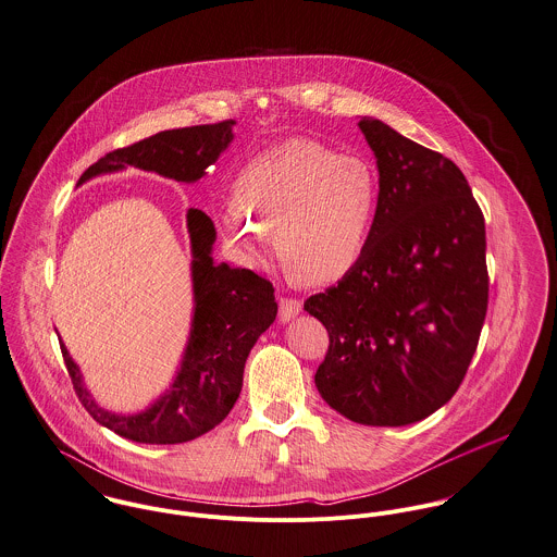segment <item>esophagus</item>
Wrapping results in <instances>:
<instances>
[{
    "label": "esophagus",
    "instance_id": "esophagus-1",
    "mask_svg": "<svg viewBox=\"0 0 557 557\" xmlns=\"http://www.w3.org/2000/svg\"><path fill=\"white\" fill-rule=\"evenodd\" d=\"M301 314V301L297 299H280V321L288 323Z\"/></svg>",
    "mask_w": 557,
    "mask_h": 557
}]
</instances>
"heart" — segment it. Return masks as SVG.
Masks as SVG:
<instances>
[{
    "label": "heart",
    "mask_w": 557,
    "mask_h": 557,
    "mask_svg": "<svg viewBox=\"0 0 557 557\" xmlns=\"http://www.w3.org/2000/svg\"><path fill=\"white\" fill-rule=\"evenodd\" d=\"M379 211L374 168L314 139H286L243 163L218 213L223 240L249 267L277 247L308 284H334L363 258Z\"/></svg>",
    "instance_id": "1"
}]
</instances>
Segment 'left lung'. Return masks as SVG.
I'll use <instances>...</instances> for the list:
<instances>
[{
    "label": "left lung",
    "instance_id": "1",
    "mask_svg": "<svg viewBox=\"0 0 557 557\" xmlns=\"http://www.w3.org/2000/svg\"><path fill=\"white\" fill-rule=\"evenodd\" d=\"M379 211L361 262L304 310L330 332L314 383L366 426L416 424L456 394L488 304L484 218L444 154L363 115Z\"/></svg>",
    "mask_w": 557,
    "mask_h": 557
}]
</instances>
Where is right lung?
<instances>
[{
  "mask_svg": "<svg viewBox=\"0 0 557 557\" xmlns=\"http://www.w3.org/2000/svg\"><path fill=\"white\" fill-rule=\"evenodd\" d=\"M232 126L234 120H225L161 131L99 159L82 174L77 187L126 168L194 185L207 176V168L232 144ZM187 232L191 245V325L172 383L154 400L131 413L101 407L86 387L82 368L60 339L66 370L86 411L101 426L137 444H185L213 431L240 394L249 350L277 317L271 282L249 269L213 260L218 230L205 211H187Z\"/></svg>",
  "mask_w": 557,
  "mask_h": 557,
  "instance_id": "add662e5",
  "label": "right lung"
}]
</instances>
